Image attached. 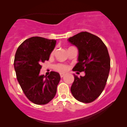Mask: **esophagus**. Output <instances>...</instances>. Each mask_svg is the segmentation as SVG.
<instances>
[{
  "instance_id": "obj_1",
  "label": "esophagus",
  "mask_w": 127,
  "mask_h": 127,
  "mask_svg": "<svg viewBox=\"0 0 127 127\" xmlns=\"http://www.w3.org/2000/svg\"><path fill=\"white\" fill-rule=\"evenodd\" d=\"M60 77H64V74L60 73Z\"/></svg>"
}]
</instances>
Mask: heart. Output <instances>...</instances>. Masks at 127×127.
Instances as JSON below:
<instances>
[{
  "mask_svg": "<svg viewBox=\"0 0 127 127\" xmlns=\"http://www.w3.org/2000/svg\"><path fill=\"white\" fill-rule=\"evenodd\" d=\"M53 53L54 51H53L51 52V55H53ZM54 68L57 71L63 72L67 71V69H68V66L65 64H57L54 65Z\"/></svg>",
  "mask_w": 127,
  "mask_h": 127,
  "instance_id": "heart-1",
  "label": "heart"
}]
</instances>
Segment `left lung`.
Wrapping results in <instances>:
<instances>
[{
	"instance_id": "obj_1",
	"label": "left lung",
	"mask_w": 127,
	"mask_h": 127,
	"mask_svg": "<svg viewBox=\"0 0 127 127\" xmlns=\"http://www.w3.org/2000/svg\"><path fill=\"white\" fill-rule=\"evenodd\" d=\"M79 50L78 63L72 70L85 72V76L74 75L70 91L75 98L83 103L92 102L99 97L107 83L110 57L107 47L98 37L82 32L69 39Z\"/></svg>"
}]
</instances>
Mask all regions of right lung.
<instances>
[{"mask_svg":"<svg viewBox=\"0 0 127 127\" xmlns=\"http://www.w3.org/2000/svg\"><path fill=\"white\" fill-rule=\"evenodd\" d=\"M56 40L32 37L23 41L16 52L14 67L16 78L28 99L38 105L50 102L57 93L60 74L54 71L49 76L40 75L41 64L48 61Z\"/></svg>","mask_w":127,"mask_h":127,"instance_id":"add662e5","label":"right lung"}]
</instances>
